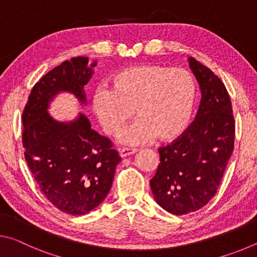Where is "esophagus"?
<instances>
[{"label":"esophagus","instance_id":"esophagus-1","mask_svg":"<svg viewBox=\"0 0 257 257\" xmlns=\"http://www.w3.org/2000/svg\"><path fill=\"white\" fill-rule=\"evenodd\" d=\"M136 152H137L136 149H128V147H122V149H120V155H121V158H125V156L135 154Z\"/></svg>","mask_w":257,"mask_h":257}]
</instances>
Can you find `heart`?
Returning <instances> with one entry per match:
<instances>
[{
  "mask_svg": "<svg viewBox=\"0 0 257 257\" xmlns=\"http://www.w3.org/2000/svg\"><path fill=\"white\" fill-rule=\"evenodd\" d=\"M111 89L98 88L93 108L107 135H116L135 114L138 120L120 135V142L139 145L155 136L173 141L188 127L196 98L189 71L161 64H139L116 72Z\"/></svg>",
  "mask_w": 257,
  "mask_h": 257,
  "instance_id": "1",
  "label": "heart"
}]
</instances>
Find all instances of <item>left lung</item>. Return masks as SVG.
Wrapping results in <instances>:
<instances>
[{"mask_svg":"<svg viewBox=\"0 0 257 257\" xmlns=\"http://www.w3.org/2000/svg\"><path fill=\"white\" fill-rule=\"evenodd\" d=\"M189 67L202 98L196 118L171 144L160 147V164L151 179L156 203L175 215L195 212L214 196L234 144V118L220 78L194 58Z\"/></svg>","mask_w":257,"mask_h":257,"instance_id":"1","label":"left lung"}]
</instances>
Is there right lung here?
Masks as SVG:
<instances>
[{
    "instance_id": "right-lung-1",
    "label": "right lung",
    "mask_w": 257,
    "mask_h": 257,
    "mask_svg": "<svg viewBox=\"0 0 257 257\" xmlns=\"http://www.w3.org/2000/svg\"><path fill=\"white\" fill-rule=\"evenodd\" d=\"M88 58L67 60L36 82L23 112L25 159L45 197L60 211L82 215L94 210L111 189L121 161L110 139L92 129L79 113L70 122H59L47 112L61 92L86 104L84 86L93 75Z\"/></svg>"
}]
</instances>
